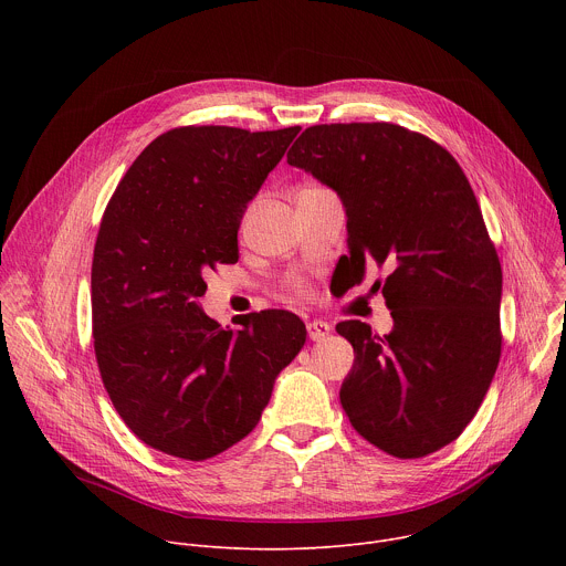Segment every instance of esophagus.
Returning <instances> with one entry per match:
<instances>
[{
	"mask_svg": "<svg viewBox=\"0 0 566 566\" xmlns=\"http://www.w3.org/2000/svg\"><path fill=\"white\" fill-rule=\"evenodd\" d=\"M306 334L311 340H322L332 334V325L325 319H308L306 322Z\"/></svg>",
	"mask_w": 566,
	"mask_h": 566,
	"instance_id": "34e87169",
	"label": "esophagus"
}]
</instances>
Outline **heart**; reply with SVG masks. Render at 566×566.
Here are the masks:
<instances>
[{
	"mask_svg": "<svg viewBox=\"0 0 566 566\" xmlns=\"http://www.w3.org/2000/svg\"><path fill=\"white\" fill-rule=\"evenodd\" d=\"M293 286H295L300 293H306V291H308V284H306V282H302V280H297Z\"/></svg>",
	"mask_w": 566,
	"mask_h": 566,
	"instance_id": "b5f03b06",
	"label": "heart"
}]
</instances>
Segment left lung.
I'll return each instance as SVG.
<instances>
[{
  "label": "left lung",
  "mask_w": 566,
  "mask_h": 566,
  "mask_svg": "<svg viewBox=\"0 0 566 566\" xmlns=\"http://www.w3.org/2000/svg\"><path fill=\"white\" fill-rule=\"evenodd\" d=\"M286 160L340 195L349 258L338 266L349 284L365 266L387 271L374 291L394 329L336 325L356 354L340 387L345 415L391 457L441 450L476 415L502 356V264L461 166L394 123L306 127Z\"/></svg>",
  "instance_id": "8db88e82"
}]
</instances>
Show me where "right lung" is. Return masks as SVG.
<instances>
[{
	"label": "right lung",
	"instance_id": "add662e5",
	"mask_svg": "<svg viewBox=\"0 0 566 566\" xmlns=\"http://www.w3.org/2000/svg\"><path fill=\"white\" fill-rule=\"evenodd\" d=\"M300 127L186 125L156 136L112 195L92 264V332L103 385L149 448L206 461L255 430L304 322L282 308L221 329L197 297L234 264L247 203Z\"/></svg>",
	"mask_w": 566,
	"mask_h": 566
}]
</instances>
